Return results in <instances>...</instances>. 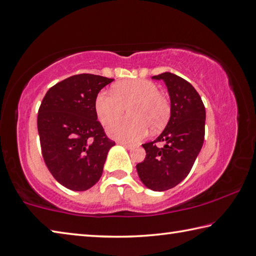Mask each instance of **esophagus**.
Masks as SVG:
<instances>
[{
	"instance_id": "esophagus-1",
	"label": "esophagus",
	"mask_w": 256,
	"mask_h": 256,
	"mask_svg": "<svg viewBox=\"0 0 256 256\" xmlns=\"http://www.w3.org/2000/svg\"><path fill=\"white\" fill-rule=\"evenodd\" d=\"M118 144H120V146H123L124 148H126V149H133V148H134V146H133V144H126V142H123V141H118Z\"/></svg>"
}]
</instances>
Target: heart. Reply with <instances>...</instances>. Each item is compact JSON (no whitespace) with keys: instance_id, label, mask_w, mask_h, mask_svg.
<instances>
[{"instance_id":"1","label":"heart","mask_w":256,"mask_h":256,"mask_svg":"<svg viewBox=\"0 0 256 256\" xmlns=\"http://www.w3.org/2000/svg\"><path fill=\"white\" fill-rule=\"evenodd\" d=\"M126 106L132 116L108 126V133L112 138L124 142L141 140L149 128L159 132L170 116L168 99L159 92L157 84L144 79L120 82L114 86L112 94L99 92L94 102V110L104 125L118 118Z\"/></svg>"}]
</instances>
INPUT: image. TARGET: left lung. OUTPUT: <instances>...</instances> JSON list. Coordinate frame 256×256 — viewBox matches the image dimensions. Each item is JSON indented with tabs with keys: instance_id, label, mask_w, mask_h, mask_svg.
I'll return each mask as SVG.
<instances>
[{
	"instance_id": "obj_1",
	"label": "left lung",
	"mask_w": 256,
	"mask_h": 256,
	"mask_svg": "<svg viewBox=\"0 0 256 256\" xmlns=\"http://www.w3.org/2000/svg\"><path fill=\"white\" fill-rule=\"evenodd\" d=\"M152 79L164 80L167 86L170 118L154 141L142 144L146 154L136 170L146 188L162 192L180 184L192 170L204 141L206 108L200 94L183 78L164 72Z\"/></svg>"
}]
</instances>
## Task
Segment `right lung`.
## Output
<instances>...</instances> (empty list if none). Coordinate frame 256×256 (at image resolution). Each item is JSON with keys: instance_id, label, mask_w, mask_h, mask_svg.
I'll list each match as a JSON object with an SVG mask.
<instances>
[{"instance_id": "add662e5", "label": "right lung", "mask_w": 256, "mask_h": 256, "mask_svg": "<svg viewBox=\"0 0 256 256\" xmlns=\"http://www.w3.org/2000/svg\"><path fill=\"white\" fill-rule=\"evenodd\" d=\"M112 80L81 73L56 84L42 98L37 118L42 154L50 174L68 190L96 184L115 146L94 110L98 92Z\"/></svg>"}]
</instances>
